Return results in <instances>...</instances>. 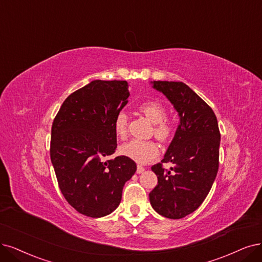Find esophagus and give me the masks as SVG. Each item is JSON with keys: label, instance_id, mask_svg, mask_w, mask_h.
Segmentation results:
<instances>
[{"label": "esophagus", "instance_id": "1", "mask_svg": "<svg viewBox=\"0 0 262 262\" xmlns=\"http://www.w3.org/2000/svg\"><path fill=\"white\" fill-rule=\"evenodd\" d=\"M143 171H144V167L141 166V165H138L136 172H137V173H141V172H143Z\"/></svg>", "mask_w": 262, "mask_h": 262}]
</instances>
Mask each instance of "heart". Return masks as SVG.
<instances>
[{
    "label": "heart",
    "mask_w": 262,
    "mask_h": 262,
    "mask_svg": "<svg viewBox=\"0 0 262 262\" xmlns=\"http://www.w3.org/2000/svg\"><path fill=\"white\" fill-rule=\"evenodd\" d=\"M138 110L153 123V135L160 141H168L175 133V122L166 116L165 105L161 102L148 100L139 104ZM113 129L119 138H125L128 133V118L123 111L118 112L113 120ZM120 152L124 157L140 163L147 164L160 154L158 144L152 140L132 139L123 143Z\"/></svg>",
    "instance_id": "heart-1"
}]
</instances>
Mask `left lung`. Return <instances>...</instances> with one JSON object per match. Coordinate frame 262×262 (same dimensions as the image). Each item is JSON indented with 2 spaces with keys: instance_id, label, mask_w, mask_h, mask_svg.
Returning <instances> with one entry per match:
<instances>
[{
  "instance_id": "left-lung-1",
  "label": "left lung",
  "mask_w": 262,
  "mask_h": 262,
  "mask_svg": "<svg viewBox=\"0 0 262 262\" xmlns=\"http://www.w3.org/2000/svg\"><path fill=\"white\" fill-rule=\"evenodd\" d=\"M179 113L180 124L161 163L151 169L158 185L149 194L160 215L180 219L196 210L209 193L219 167L220 132L210 106L182 82L154 81ZM174 164L171 170L163 162Z\"/></svg>"
}]
</instances>
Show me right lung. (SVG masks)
<instances>
[{
    "label": "right lung",
    "mask_w": 262,
    "mask_h": 262,
    "mask_svg": "<svg viewBox=\"0 0 262 262\" xmlns=\"http://www.w3.org/2000/svg\"><path fill=\"white\" fill-rule=\"evenodd\" d=\"M126 81L96 80L63 101L52 125L51 160L58 186L80 214L99 218L119 206L125 182L137 169L115 152L113 120L127 103Z\"/></svg>",
    "instance_id": "add662e5"
}]
</instances>
